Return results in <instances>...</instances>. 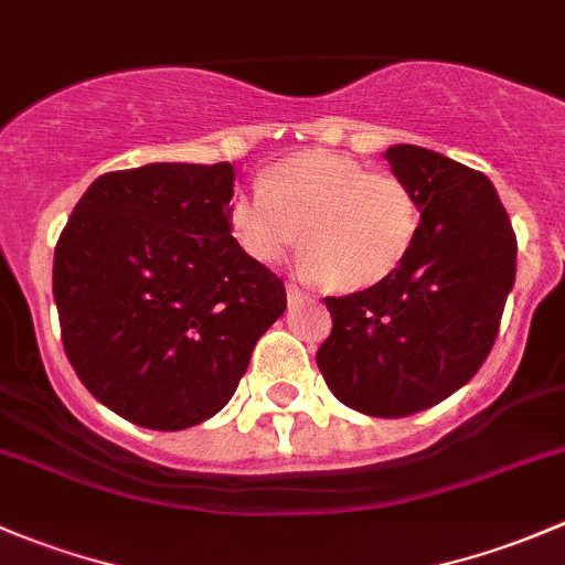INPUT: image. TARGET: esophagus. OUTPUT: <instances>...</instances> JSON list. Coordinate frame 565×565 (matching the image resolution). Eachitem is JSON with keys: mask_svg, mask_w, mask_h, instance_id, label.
<instances>
[{"mask_svg": "<svg viewBox=\"0 0 565 565\" xmlns=\"http://www.w3.org/2000/svg\"><path fill=\"white\" fill-rule=\"evenodd\" d=\"M303 298H306V295H303V289L298 287V284H287V300H289V306H298Z\"/></svg>", "mask_w": 565, "mask_h": 565, "instance_id": "esophagus-1", "label": "esophagus"}]
</instances>
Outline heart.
Listing matches in <instances>:
<instances>
[{
    "instance_id": "1",
    "label": "heart",
    "mask_w": 565,
    "mask_h": 565,
    "mask_svg": "<svg viewBox=\"0 0 565 565\" xmlns=\"http://www.w3.org/2000/svg\"><path fill=\"white\" fill-rule=\"evenodd\" d=\"M259 188L226 210L232 235L256 262L281 259L300 237V270L355 292L385 281L413 248L418 204L396 174L311 150L267 169Z\"/></svg>"
}]
</instances>
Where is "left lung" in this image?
<instances>
[{
	"label": "left lung",
	"mask_w": 565,
	"mask_h": 565,
	"mask_svg": "<svg viewBox=\"0 0 565 565\" xmlns=\"http://www.w3.org/2000/svg\"><path fill=\"white\" fill-rule=\"evenodd\" d=\"M420 224L385 281L324 298L333 330L317 350L324 383L374 418L420 413L470 383L498 339L516 276V237L487 174L435 150L393 145Z\"/></svg>",
	"instance_id": "8db88e82"
}]
</instances>
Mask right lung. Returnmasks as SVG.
<instances>
[{
    "mask_svg": "<svg viewBox=\"0 0 565 565\" xmlns=\"http://www.w3.org/2000/svg\"><path fill=\"white\" fill-rule=\"evenodd\" d=\"M232 163H147L100 174L62 230L65 355L130 424L180 431L213 418L287 309L281 278L232 237Z\"/></svg>",
    "mask_w": 565,
    "mask_h": 565,
    "instance_id": "obj_1",
    "label": "right lung"
}]
</instances>
